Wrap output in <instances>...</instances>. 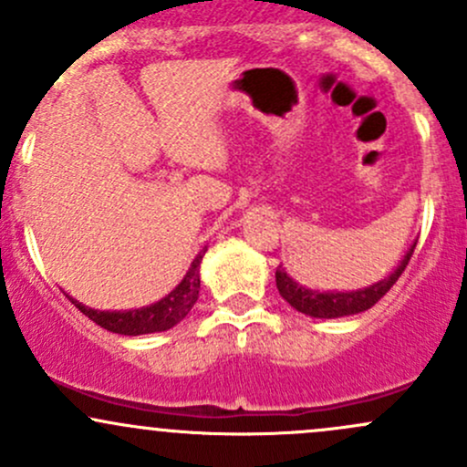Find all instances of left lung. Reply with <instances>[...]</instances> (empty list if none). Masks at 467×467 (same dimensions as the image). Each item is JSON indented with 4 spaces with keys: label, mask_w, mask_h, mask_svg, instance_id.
Instances as JSON below:
<instances>
[{
    "label": "left lung",
    "mask_w": 467,
    "mask_h": 467,
    "mask_svg": "<svg viewBox=\"0 0 467 467\" xmlns=\"http://www.w3.org/2000/svg\"><path fill=\"white\" fill-rule=\"evenodd\" d=\"M416 243L412 244L405 258L400 260V265L396 267L394 274H389L385 280H379L376 285H369L365 289H356V292H312V289L300 287L298 283H294L289 278L287 272L283 267L275 269V287H278L280 296L292 305L298 312L314 316V318H340V316H352L360 314L365 309L374 307L385 294L392 289V285L400 278V274L408 267L410 258H412Z\"/></svg>",
    "instance_id": "8db88e82"
}]
</instances>
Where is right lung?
Returning <instances> with one entry per match:
<instances>
[{
  "instance_id": "add662e5",
  "label": "right lung",
  "mask_w": 467,
  "mask_h": 467,
  "mask_svg": "<svg viewBox=\"0 0 467 467\" xmlns=\"http://www.w3.org/2000/svg\"><path fill=\"white\" fill-rule=\"evenodd\" d=\"M204 252H207V249H202V252L195 255V260L192 263V267H189L187 275L182 278V283H180L167 298H162L155 305H149V307L131 309V312H98V309L84 307L78 300H73V305L84 316H88L95 325H99V327L109 329V332L113 334L140 336L167 332V329L175 327L184 316L192 312L195 300H198L200 260H202Z\"/></svg>"
}]
</instances>
